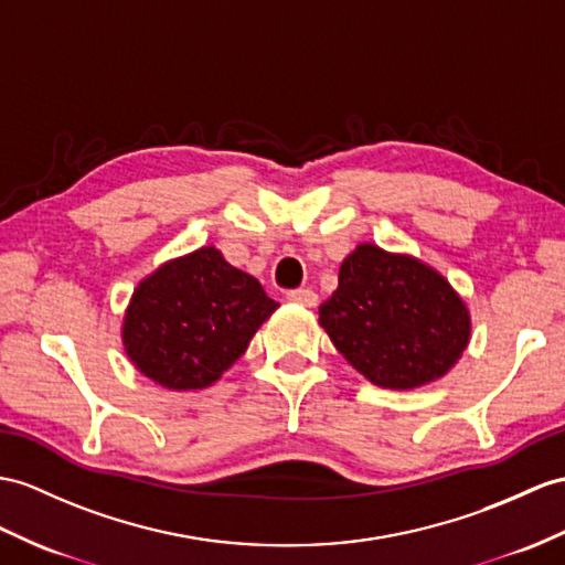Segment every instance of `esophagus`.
Here are the masks:
<instances>
[{"label": "esophagus", "mask_w": 565, "mask_h": 565, "mask_svg": "<svg viewBox=\"0 0 565 565\" xmlns=\"http://www.w3.org/2000/svg\"><path fill=\"white\" fill-rule=\"evenodd\" d=\"M287 301H292V305H301V307H316L319 297H316V292L309 290V287H299V290L287 292Z\"/></svg>", "instance_id": "obj_1"}]
</instances>
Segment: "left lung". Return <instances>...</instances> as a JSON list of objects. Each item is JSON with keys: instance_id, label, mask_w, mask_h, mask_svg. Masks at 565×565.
I'll use <instances>...</instances> for the list:
<instances>
[{"instance_id": "left-lung-1", "label": "left lung", "mask_w": 565, "mask_h": 565, "mask_svg": "<svg viewBox=\"0 0 565 565\" xmlns=\"http://www.w3.org/2000/svg\"><path fill=\"white\" fill-rule=\"evenodd\" d=\"M319 323L360 374L393 391L441 379L460 360L472 328L444 275L376 244H360L342 260Z\"/></svg>"}]
</instances>
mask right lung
<instances>
[{"mask_svg": "<svg viewBox=\"0 0 565 565\" xmlns=\"http://www.w3.org/2000/svg\"><path fill=\"white\" fill-rule=\"evenodd\" d=\"M275 309L278 301L254 275L203 246L136 287L124 316V350L164 388H205L239 360Z\"/></svg>", "mask_w": 565, "mask_h": 565, "instance_id": "1", "label": "right lung"}]
</instances>
